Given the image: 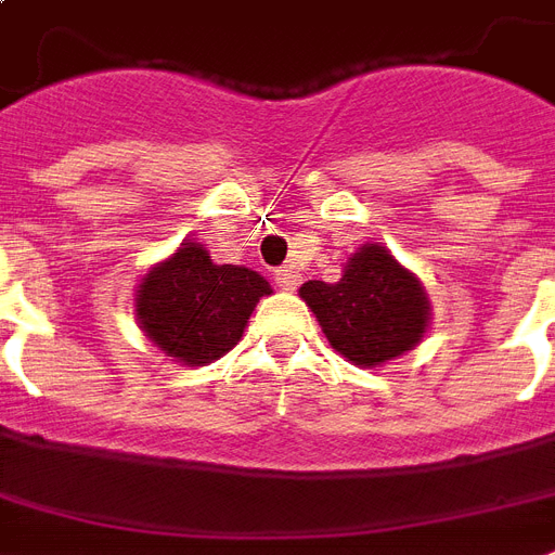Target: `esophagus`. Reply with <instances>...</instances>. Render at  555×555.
Wrapping results in <instances>:
<instances>
[{
  "instance_id": "esophagus-1",
  "label": "esophagus",
  "mask_w": 555,
  "mask_h": 555,
  "mask_svg": "<svg viewBox=\"0 0 555 555\" xmlns=\"http://www.w3.org/2000/svg\"><path fill=\"white\" fill-rule=\"evenodd\" d=\"M273 279H276L279 287H285V291H294L299 282H302V273L294 268H279L276 273H273Z\"/></svg>"
}]
</instances>
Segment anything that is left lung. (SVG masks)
Segmentation results:
<instances>
[{
    "label": "left lung",
    "instance_id": "8db88e82",
    "mask_svg": "<svg viewBox=\"0 0 555 555\" xmlns=\"http://www.w3.org/2000/svg\"><path fill=\"white\" fill-rule=\"evenodd\" d=\"M322 334L357 365H379L412 351L429 322V302L414 273L379 244H365L339 282L299 287Z\"/></svg>",
    "mask_w": 555,
    "mask_h": 555
}]
</instances>
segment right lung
Returning a JSON list of instances; mask_svg holds the SVG:
<instances>
[{
	"label": "right lung",
	"instance_id": "right-lung-1",
	"mask_svg": "<svg viewBox=\"0 0 555 555\" xmlns=\"http://www.w3.org/2000/svg\"><path fill=\"white\" fill-rule=\"evenodd\" d=\"M268 279L235 264H212L201 244L190 242L150 270L138 291V320L146 337L186 365H204L242 339L244 325Z\"/></svg>",
	"mask_w": 555,
	"mask_h": 555
}]
</instances>
